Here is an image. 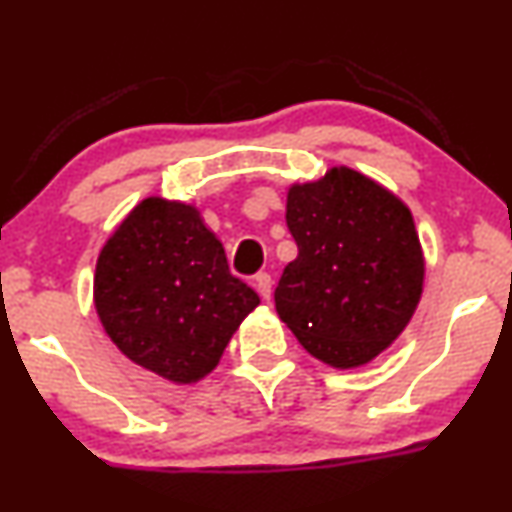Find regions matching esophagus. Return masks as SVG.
I'll return each instance as SVG.
<instances>
[{"label": "esophagus", "mask_w": 512, "mask_h": 512, "mask_svg": "<svg viewBox=\"0 0 512 512\" xmlns=\"http://www.w3.org/2000/svg\"><path fill=\"white\" fill-rule=\"evenodd\" d=\"M252 283H255V288H257V291H260V295H262L264 300L272 298V283H274L272 281V274L260 272V274L255 276V281H252Z\"/></svg>", "instance_id": "1"}]
</instances>
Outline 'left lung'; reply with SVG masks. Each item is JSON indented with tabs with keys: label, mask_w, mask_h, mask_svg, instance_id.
Segmentation results:
<instances>
[{
	"label": "left lung",
	"mask_w": 512,
	"mask_h": 512,
	"mask_svg": "<svg viewBox=\"0 0 512 512\" xmlns=\"http://www.w3.org/2000/svg\"><path fill=\"white\" fill-rule=\"evenodd\" d=\"M298 257L274 291L276 312L303 348L357 367L396 338L422 295L424 262L410 209L353 169L288 190Z\"/></svg>",
	"instance_id": "obj_1"
}]
</instances>
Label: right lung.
<instances>
[{
    "label": "right lung",
    "instance_id": "right-lung-1",
    "mask_svg": "<svg viewBox=\"0 0 512 512\" xmlns=\"http://www.w3.org/2000/svg\"><path fill=\"white\" fill-rule=\"evenodd\" d=\"M257 305L197 209L183 202L147 197L97 260L95 307L104 331L123 355L178 384L212 372Z\"/></svg>",
    "mask_w": 512,
    "mask_h": 512
}]
</instances>
